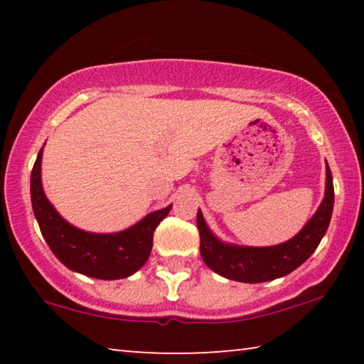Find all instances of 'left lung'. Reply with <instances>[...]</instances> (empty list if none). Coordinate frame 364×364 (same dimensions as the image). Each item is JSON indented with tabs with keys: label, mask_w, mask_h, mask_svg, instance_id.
<instances>
[{
	"label": "left lung",
	"mask_w": 364,
	"mask_h": 364,
	"mask_svg": "<svg viewBox=\"0 0 364 364\" xmlns=\"http://www.w3.org/2000/svg\"><path fill=\"white\" fill-rule=\"evenodd\" d=\"M334 208V184L331 168L326 167V194L321 205L297 236L273 247H239L218 241L208 230L200 210L197 228L200 234L202 260L215 273L241 282H264L292 273L321 242L328 231Z\"/></svg>",
	"instance_id": "obj_1"
}]
</instances>
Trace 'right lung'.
<instances>
[{
	"mask_svg": "<svg viewBox=\"0 0 364 364\" xmlns=\"http://www.w3.org/2000/svg\"><path fill=\"white\" fill-rule=\"evenodd\" d=\"M41 152L30 178V196L35 218L49 249L67 268L97 279H122L147 262L154 231L167 217L171 205L152 212L132 228L114 234H95L78 230L60 217L43 193Z\"/></svg>",
	"mask_w": 364,
	"mask_h": 364,
	"instance_id": "right-lung-1",
	"label": "right lung"
}]
</instances>
